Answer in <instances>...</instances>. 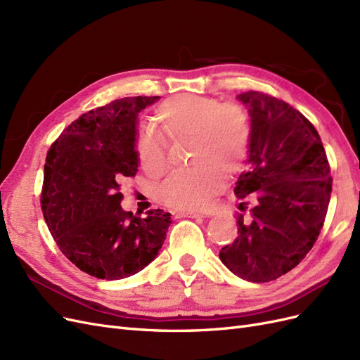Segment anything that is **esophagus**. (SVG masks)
Returning <instances> with one entry per match:
<instances>
[{
	"mask_svg": "<svg viewBox=\"0 0 360 360\" xmlns=\"http://www.w3.org/2000/svg\"><path fill=\"white\" fill-rule=\"evenodd\" d=\"M181 217H204V213H198V212H179L177 213Z\"/></svg>",
	"mask_w": 360,
	"mask_h": 360,
	"instance_id": "34e87169",
	"label": "esophagus"
}]
</instances>
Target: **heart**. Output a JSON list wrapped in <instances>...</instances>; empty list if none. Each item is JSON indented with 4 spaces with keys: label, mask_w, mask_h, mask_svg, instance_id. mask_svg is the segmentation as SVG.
Masks as SVG:
<instances>
[{
    "label": "heart",
    "mask_w": 360,
    "mask_h": 360,
    "mask_svg": "<svg viewBox=\"0 0 360 360\" xmlns=\"http://www.w3.org/2000/svg\"><path fill=\"white\" fill-rule=\"evenodd\" d=\"M159 130L169 143L189 139L188 160L193 167L169 174L160 184L159 198L181 210H202L224 186V174L242 169L250 144V123L238 106L205 97L181 94L158 108ZM167 141L151 130L136 135L139 165L150 176L168 167Z\"/></svg>",
    "instance_id": "b5f03b06"
}]
</instances>
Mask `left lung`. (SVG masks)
Here are the masks:
<instances>
[{
	"instance_id": "8db88e82",
	"label": "left lung",
	"mask_w": 360,
	"mask_h": 360,
	"mask_svg": "<svg viewBox=\"0 0 360 360\" xmlns=\"http://www.w3.org/2000/svg\"><path fill=\"white\" fill-rule=\"evenodd\" d=\"M249 168L234 193L242 200L237 237L219 258L250 282L274 281L307 257L321 231L332 193L328 156L317 129L287 102L246 91Z\"/></svg>"
}]
</instances>
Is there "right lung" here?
I'll list each match as a JSON object with an SVG mask.
<instances>
[{
  "mask_svg": "<svg viewBox=\"0 0 360 360\" xmlns=\"http://www.w3.org/2000/svg\"><path fill=\"white\" fill-rule=\"evenodd\" d=\"M158 99L124 97L85 112L46 155L43 217L64 257L94 278L138 274L156 258L167 237L169 213L158 209L136 217L120 205V181L138 171L136 115Z\"/></svg>",
  "mask_w": 360,
  "mask_h": 360,
  "instance_id": "obj_1",
  "label": "right lung"
}]
</instances>
